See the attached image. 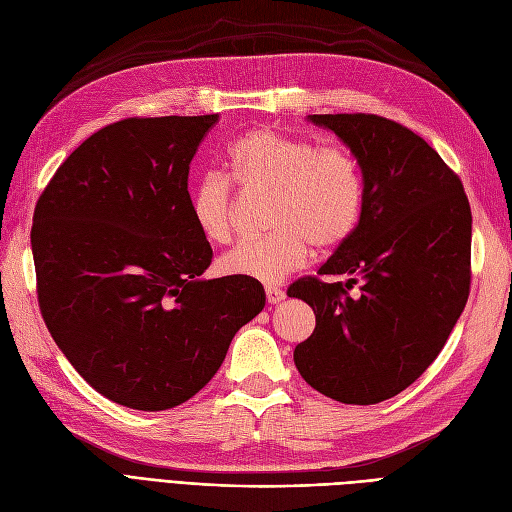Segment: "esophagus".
I'll return each mask as SVG.
<instances>
[{
  "label": "esophagus",
  "mask_w": 512,
  "mask_h": 512,
  "mask_svg": "<svg viewBox=\"0 0 512 512\" xmlns=\"http://www.w3.org/2000/svg\"><path fill=\"white\" fill-rule=\"evenodd\" d=\"M267 301L271 303V305H277V303H282L284 299H286V294H284V290H280V288H275V286H269L267 290Z\"/></svg>",
  "instance_id": "34e87169"
}]
</instances>
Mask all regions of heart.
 <instances>
[{"instance_id":"b5f03b06","label":"heart","mask_w":512,"mask_h":512,"mask_svg":"<svg viewBox=\"0 0 512 512\" xmlns=\"http://www.w3.org/2000/svg\"><path fill=\"white\" fill-rule=\"evenodd\" d=\"M228 173L247 194H269V237L241 241L218 269L226 277L280 284L307 265L309 245L331 252L359 222L363 175L352 151L316 145L305 136L260 128L226 149ZM194 224L213 243H226L235 230L237 205L226 177L205 175L190 194Z\"/></svg>"}]
</instances>
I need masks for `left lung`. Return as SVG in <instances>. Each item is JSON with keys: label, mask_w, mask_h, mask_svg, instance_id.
Masks as SVG:
<instances>
[{"label": "left lung", "mask_w": 512, "mask_h": 512, "mask_svg": "<svg viewBox=\"0 0 512 512\" xmlns=\"http://www.w3.org/2000/svg\"><path fill=\"white\" fill-rule=\"evenodd\" d=\"M307 119L350 147L363 207L352 235L318 269L348 280L301 277L288 288L316 314L294 365L335 401L380 404L436 361L466 307L470 203L438 151L401 123L365 113Z\"/></svg>", "instance_id": "obj_1"}]
</instances>
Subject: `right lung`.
Instances as JSON below:
<instances>
[{
	"label": "right lung",
	"mask_w": 512,
	"mask_h": 512,
	"mask_svg": "<svg viewBox=\"0 0 512 512\" xmlns=\"http://www.w3.org/2000/svg\"><path fill=\"white\" fill-rule=\"evenodd\" d=\"M220 115L130 117L91 134L34 211L38 303L59 350L119 406L194 397L265 307L247 277L205 280L211 245L190 211V162Z\"/></svg>",
	"instance_id": "add662e5"
}]
</instances>
